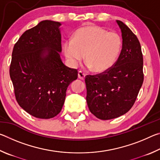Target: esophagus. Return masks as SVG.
Masks as SVG:
<instances>
[{
    "label": "esophagus",
    "mask_w": 160,
    "mask_h": 160,
    "mask_svg": "<svg viewBox=\"0 0 160 160\" xmlns=\"http://www.w3.org/2000/svg\"><path fill=\"white\" fill-rule=\"evenodd\" d=\"M78 78H79L81 80H85V74L82 71H79L78 72Z\"/></svg>",
    "instance_id": "1"
}]
</instances>
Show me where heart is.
Here are the masks:
<instances>
[{
  "instance_id": "1",
  "label": "heart",
  "mask_w": 160,
  "mask_h": 160,
  "mask_svg": "<svg viewBox=\"0 0 160 160\" xmlns=\"http://www.w3.org/2000/svg\"><path fill=\"white\" fill-rule=\"evenodd\" d=\"M121 47L122 40L117 33L99 26L88 25L77 29L72 39L64 42L62 48L72 66H77L85 55L87 66L101 73L116 63Z\"/></svg>"
}]
</instances>
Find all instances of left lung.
Segmentation results:
<instances>
[{
  "instance_id": "8db88e82",
  "label": "left lung",
  "mask_w": 160,
  "mask_h": 160,
  "mask_svg": "<svg viewBox=\"0 0 160 160\" xmlns=\"http://www.w3.org/2000/svg\"><path fill=\"white\" fill-rule=\"evenodd\" d=\"M122 36V48L114 66L107 71L87 75V104L102 120L125 114L134 104L143 82V58L137 37L123 22L116 20Z\"/></svg>"
}]
</instances>
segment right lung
I'll use <instances>...</instances> for the list:
<instances>
[{"mask_svg":"<svg viewBox=\"0 0 160 160\" xmlns=\"http://www.w3.org/2000/svg\"><path fill=\"white\" fill-rule=\"evenodd\" d=\"M61 23L43 20L22 34L13 48L10 76L19 105L36 118L48 119L62 109L78 70L62 61Z\"/></svg>","mask_w":160,"mask_h":160,"instance_id":"add662e5","label":"right lung"}]
</instances>
